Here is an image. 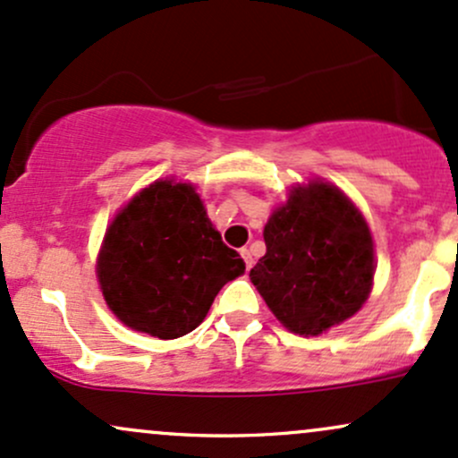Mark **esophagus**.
I'll return each mask as SVG.
<instances>
[{"label": "esophagus", "mask_w": 458, "mask_h": 458, "mask_svg": "<svg viewBox=\"0 0 458 458\" xmlns=\"http://www.w3.org/2000/svg\"><path fill=\"white\" fill-rule=\"evenodd\" d=\"M241 256H243L247 269H251V265H254V259H251V251L247 250V247H243V250H241Z\"/></svg>", "instance_id": "1"}]
</instances>
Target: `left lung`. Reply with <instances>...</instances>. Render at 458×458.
<instances>
[{
	"mask_svg": "<svg viewBox=\"0 0 458 458\" xmlns=\"http://www.w3.org/2000/svg\"><path fill=\"white\" fill-rule=\"evenodd\" d=\"M262 234L267 254L250 277L284 327L318 335L364 306L375 245L366 219L338 187H293Z\"/></svg>",
	"mask_w": 458,
	"mask_h": 458,
	"instance_id": "8db88e82",
	"label": "left lung"
}]
</instances>
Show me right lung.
I'll use <instances>...</instances> for the list:
<instances>
[{
    "label": "right lung",
    "instance_id": "add662e5",
    "mask_svg": "<svg viewBox=\"0 0 458 458\" xmlns=\"http://www.w3.org/2000/svg\"><path fill=\"white\" fill-rule=\"evenodd\" d=\"M243 271L193 185L174 181L152 182L115 215L97 262L109 310L161 340L196 329L224 284Z\"/></svg>",
    "mask_w": 458,
    "mask_h": 458
}]
</instances>
